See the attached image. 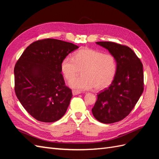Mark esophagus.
I'll return each mask as SVG.
<instances>
[{
    "label": "esophagus",
    "instance_id": "1",
    "mask_svg": "<svg viewBox=\"0 0 159 159\" xmlns=\"http://www.w3.org/2000/svg\"><path fill=\"white\" fill-rule=\"evenodd\" d=\"M81 92L79 91H76V90H72V95H79L80 94Z\"/></svg>",
    "mask_w": 159,
    "mask_h": 159
}]
</instances>
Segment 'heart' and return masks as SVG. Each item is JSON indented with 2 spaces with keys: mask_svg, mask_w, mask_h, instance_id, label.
<instances>
[{
  "mask_svg": "<svg viewBox=\"0 0 159 159\" xmlns=\"http://www.w3.org/2000/svg\"><path fill=\"white\" fill-rule=\"evenodd\" d=\"M117 68L114 56L90 48L80 49L72 58L65 57L61 62V70L67 80L81 70L82 75L69 82V85L77 90H89L93 87L95 90H102L107 87L114 79Z\"/></svg>",
  "mask_w": 159,
  "mask_h": 159,
  "instance_id": "1",
  "label": "heart"
}]
</instances>
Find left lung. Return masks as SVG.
I'll return each instance as SVG.
<instances>
[{
    "instance_id": "1",
    "label": "left lung",
    "mask_w": 159,
    "mask_h": 159,
    "mask_svg": "<svg viewBox=\"0 0 159 159\" xmlns=\"http://www.w3.org/2000/svg\"><path fill=\"white\" fill-rule=\"evenodd\" d=\"M117 60V72L108 88L97 95L92 113L103 124H112L128 116L144 91L143 65L131 48L111 42H98Z\"/></svg>"
}]
</instances>
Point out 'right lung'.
Returning a JSON list of instances; mask_svg holds the SVG:
<instances>
[{
  "instance_id": "1",
  "label": "right lung",
  "mask_w": 159,
  "mask_h": 159,
  "mask_svg": "<svg viewBox=\"0 0 159 159\" xmlns=\"http://www.w3.org/2000/svg\"><path fill=\"white\" fill-rule=\"evenodd\" d=\"M77 48L59 39L38 40L25 49L15 64V94L35 120L50 123L66 113L72 93L65 84L61 62Z\"/></svg>"
}]
</instances>
